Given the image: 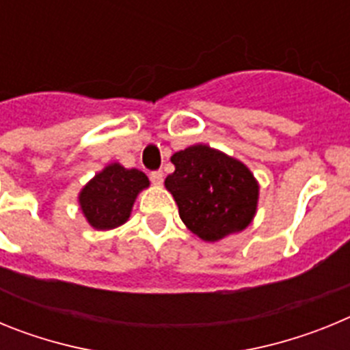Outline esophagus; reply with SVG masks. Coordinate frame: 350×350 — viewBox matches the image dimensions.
<instances>
[{"label":"esophagus","instance_id":"34e87169","mask_svg":"<svg viewBox=\"0 0 350 350\" xmlns=\"http://www.w3.org/2000/svg\"><path fill=\"white\" fill-rule=\"evenodd\" d=\"M163 178H165L163 172H152V173H150V182H152L154 185L163 184Z\"/></svg>","mask_w":350,"mask_h":350}]
</instances>
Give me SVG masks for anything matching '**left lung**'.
<instances>
[{"label": "left lung", "instance_id": "left-lung-1", "mask_svg": "<svg viewBox=\"0 0 350 350\" xmlns=\"http://www.w3.org/2000/svg\"><path fill=\"white\" fill-rule=\"evenodd\" d=\"M175 172L165 180L180 219L205 242L245 230L258 208L259 185L242 161L198 144L172 156Z\"/></svg>", "mask_w": 350, "mask_h": 350}]
</instances>
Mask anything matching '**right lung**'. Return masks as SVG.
Listing matches in <instances>:
<instances>
[{"label": "right lung", "mask_w": 350, "mask_h": 350, "mask_svg": "<svg viewBox=\"0 0 350 350\" xmlns=\"http://www.w3.org/2000/svg\"><path fill=\"white\" fill-rule=\"evenodd\" d=\"M145 187L148 178L144 172L112 163L83 185L79 194L80 210L94 230H113L128 221L133 203Z\"/></svg>", "instance_id": "1"}]
</instances>
